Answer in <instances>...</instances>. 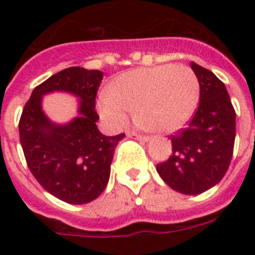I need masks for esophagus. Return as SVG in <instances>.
Here are the masks:
<instances>
[{"label":"esophagus","mask_w":255,"mask_h":255,"mask_svg":"<svg viewBox=\"0 0 255 255\" xmlns=\"http://www.w3.org/2000/svg\"><path fill=\"white\" fill-rule=\"evenodd\" d=\"M127 135L131 136V137H136V139L141 140V141H148V140H149V137H148V136L140 135V133H137V132H133V131L127 132Z\"/></svg>","instance_id":"esophagus-1"}]
</instances>
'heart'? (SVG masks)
<instances>
[{
    "mask_svg": "<svg viewBox=\"0 0 255 255\" xmlns=\"http://www.w3.org/2000/svg\"><path fill=\"white\" fill-rule=\"evenodd\" d=\"M200 98V82L188 66L161 65L122 74L99 98V112L114 128L123 127L128 112L137 124L169 133L189 122Z\"/></svg>",
    "mask_w": 255,
    "mask_h": 255,
    "instance_id": "b5f03b06",
    "label": "heart"
}]
</instances>
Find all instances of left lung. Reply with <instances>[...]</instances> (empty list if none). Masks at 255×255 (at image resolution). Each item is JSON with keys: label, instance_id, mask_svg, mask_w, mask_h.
I'll return each mask as SVG.
<instances>
[{"label": "left lung", "instance_id": "8db88e82", "mask_svg": "<svg viewBox=\"0 0 255 255\" xmlns=\"http://www.w3.org/2000/svg\"><path fill=\"white\" fill-rule=\"evenodd\" d=\"M200 82V103L188 126L170 136L172 153L156 170L182 194H200L221 181L236 139V111L225 85L210 70L192 62Z\"/></svg>", "mask_w": 255, "mask_h": 255}]
</instances>
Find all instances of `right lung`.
<instances>
[{
  "instance_id": "1",
  "label": "right lung",
  "mask_w": 255,
  "mask_h": 255,
  "mask_svg": "<svg viewBox=\"0 0 255 255\" xmlns=\"http://www.w3.org/2000/svg\"><path fill=\"white\" fill-rule=\"evenodd\" d=\"M103 73L69 67L34 88L19 119V141L30 172L50 194L69 204H87L107 186L114 152L124 133L106 136L96 122L95 98ZM54 91L80 98V115L53 124L41 110V96Z\"/></svg>"
}]
</instances>
